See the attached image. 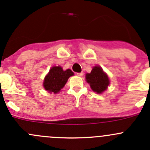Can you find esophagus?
Here are the masks:
<instances>
[{"instance_id": "34e87169", "label": "esophagus", "mask_w": 150, "mask_h": 150, "mask_svg": "<svg viewBox=\"0 0 150 150\" xmlns=\"http://www.w3.org/2000/svg\"><path fill=\"white\" fill-rule=\"evenodd\" d=\"M76 75H78V76H83V72H78V73H76Z\"/></svg>"}]
</instances>
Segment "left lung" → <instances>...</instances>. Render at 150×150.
<instances>
[{"label": "left lung", "instance_id": "obj_1", "mask_svg": "<svg viewBox=\"0 0 150 150\" xmlns=\"http://www.w3.org/2000/svg\"><path fill=\"white\" fill-rule=\"evenodd\" d=\"M86 79L92 90L97 93H103L110 85L108 76L99 66L93 67L91 72L86 75Z\"/></svg>", "mask_w": 150, "mask_h": 150}]
</instances>
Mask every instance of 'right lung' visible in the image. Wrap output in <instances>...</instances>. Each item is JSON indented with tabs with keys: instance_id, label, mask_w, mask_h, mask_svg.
<instances>
[{
	"instance_id": "add662e5",
	"label": "right lung",
	"mask_w": 150,
	"mask_h": 150,
	"mask_svg": "<svg viewBox=\"0 0 150 150\" xmlns=\"http://www.w3.org/2000/svg\"><path fill=\"white\" fill-rule=\"evenodd\" d=\"M74 75L71 69L63 70L62 67H52L45 77L43 87L49 93H59L66 84L68 78Z\"/></svg>"
}]
</instances>
